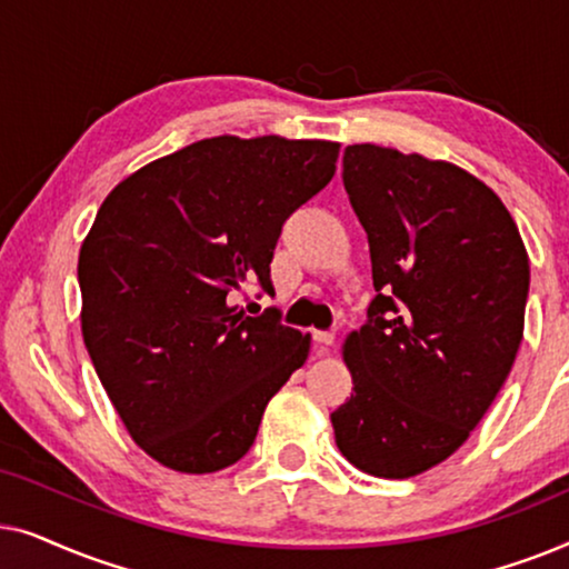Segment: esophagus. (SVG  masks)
Instances as JSON below:
<instances>
[{"label":"esophagus","mask_w":569,"mask_h":569,"mask_svg":"<svg viewBox=\"0 0 569 569\" xmlns=\"http://www.w3.org/2000/svg\"><path fill=\"white\" fill-rule=\"evenodd\" d=\"M333 331H313V341H316V347H318V352H329V347L333 345Z\"/></svg>","instance_id":"1"}]
</instances>
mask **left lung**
Segmentation results:
<instances>
[{
	"mask_svg": "<svg viewBox=\"0 0 569 569\" xmlns=\"http://www.w3.org/2000/svg\"><path fill=\"white\" fill-rule=\"evenodd\" d=\"M345 189L378 295L341 347L352 396L333 438L360 471L409 479L453 456L500 393L523 339L528 253L500 197L453 162L349 144Z\"/></svg>",
	"mask_w": 569,
	"mask_h": 569,
	"instance_id": "1",
	"label": "left lung"
}]
</instances>
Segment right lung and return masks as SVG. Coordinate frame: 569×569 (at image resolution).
Returning <instances> with one entry per match:
<instances>
[{
  "label": "right lung",
  "instance_id": "1",
  "mask_svg": "<svg viewBox=\"0 0 569 569\" xmlns=\"http://www.w3.org/2000/svg\"><path fill=\"white\" fill-rule=\"evenodd\" d=\"M339 147L199 139L100 204L77 261L82 339L131 440L166 469L240 461L271 396L308 360L310 333L232 300L248 282L271 292L282 224L331 181Z\"/></svg>",
  "mask_w": 569,
  "mask_h": 569
}]
</instances>
